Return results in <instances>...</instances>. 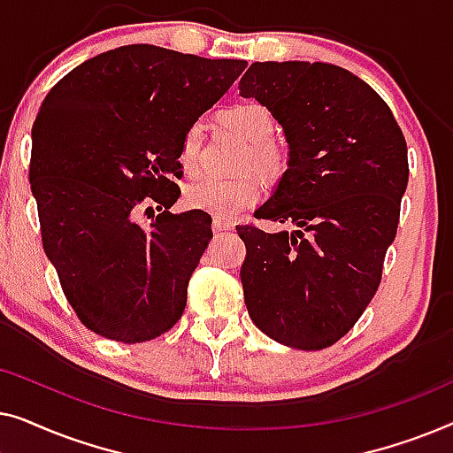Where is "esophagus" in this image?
Listing matches in <instances>:
<instances>
[{"label": "esophagus", "instance_id": "34e87169", "mask_svg": "<svg viewBox=\"0 0 453 453\" xmlns=\"http://www.w3.org/2000/svg\"><path fill=\"white\" fill-rule=\"evenodd\" d=\"M212 228H214V233H222V231H231V228H233V222H228V220H225V219H219V216H214Z\"/></svg>", "mask_w": 453, "mask_h": 453}]
</instances>
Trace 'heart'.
Returning <instances> with one entry per match:
<instances>
[{"instance_id": "b5f03b06", "label": "heart", "mask_w": 453, "mask_h": 453, "mask_svg": "<svg viewBox=\"0 0 453 453\" xmlns=\"http://www.w3.org/2000/svg\"><path fill=\"white\" fill-rule=\"evenodd\" d=\"M222 119L228 127L250 142L247 165H253L264 175L278 177L287 166V154L274 140V117L264 104L241 103L226 109ZM203 142V121L189 123L179 144V165L185 173H194L200 166ZM264 183L257 175L237 179L202 177L191 181L183 191V200L189 208L203 210L219 219H233L243 210L256 206L262 200Z\"/></svg>"}]
</instances>
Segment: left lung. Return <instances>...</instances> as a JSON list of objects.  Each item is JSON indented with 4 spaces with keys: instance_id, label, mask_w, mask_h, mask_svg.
<instances>
[{
    "instance_id": "8db88e82",
    "label": "left lung",
    "mask_w": 453,
    "mask_h": 453,
    "mask_svg": "<svg viewBox=\"0 0 453 453\" xmlns=\"http://www.w3.org/2000/svg\"><path fill=\"white\" fill-rule=\"evenodd\" d=\"M239 92L264 104L288 142V169L256 219L296 226H237L247 311L276 342L327 349L381 282L408 185L404 134L367 82L332 64L256 61Z\"/></svg>"
}]
</instances>
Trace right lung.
Returning a JSON list of instances; mask_svg holds the SVG:
<instances>
[{
	"instance_id": "add662e5",
	"label": "right lung",
	"mask_w": 453,
	"mask_h": 453,
	"mask_svg": "<svg viewBox=\"0 0 453 453\" xmlns=\"http://www.w3.org/2000/svg\"><path fill=\"white\" fill-rule=\"evenodd\" d=\"M245 67L126 45L73 67L42 101L28 171L42 250L98 336L146 342L183 315L212 219L169 212L181 196L179 144ZM154 203L161 214L142 227L137 216Z\"/></svg>"
}]
</instances>
